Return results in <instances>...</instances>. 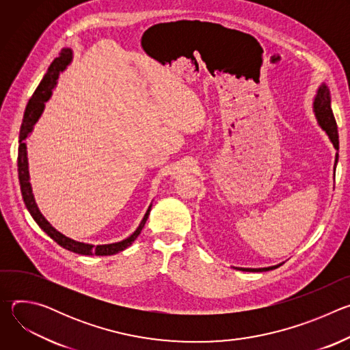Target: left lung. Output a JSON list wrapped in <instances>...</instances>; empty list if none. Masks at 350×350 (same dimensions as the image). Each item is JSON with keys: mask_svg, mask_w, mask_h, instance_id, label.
<instances>
[{"mask_svg": "<svg viewBox=\"0 0 350 350\" xmlns=\"http://www.w3.org/2000/svg\"><path fill=\"white\" fill-rule=\"evenodd\" d=\"M313 112L316 116V120L319 123V126L325 131V134L328 135L331 144L334 145V148L336 149L335 154V163H334V177H335V167L338 163V149H339V138H338V127H336V122L331 109V94H329V88L327 87L325 83H321L316 91L314 99H313ZM282 263L275 265V266H270V267H259V269H249V267H232L235 270L239 271H249V273H262V271H269V270H274L277 267H280Z\"/></svg>", "mask_w": 350, "mask_h": 350, "instance_id": "obj_1", "label": "left lung"}]
</instances>
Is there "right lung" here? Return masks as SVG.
Here are the masks:
<instances>
[{
	"label": "right lung",
	"mask_w": 350,
	"mask_h": 350,
	"mask_svg": "<svg viewBox=\"0 0 350 350\" xmlns=\"http://www.w3.org/2000/svg\"><path fill=\"white\" fill-rule=\"evenodd\" d=\"M72 62V48H65L64 51L61 53V55L51 64V66L48 68V72L45 73V76L42 77L41 83L38 84L37 90L34 91L33 96L29 99V104L26 107L25 111V116H23V123L21 127V134H19V154H18V174H19V183H21V191H22V196L25 205L29 211V213L31 215V217L34 219V221L38 224V227L49 237L53 238L58 245H61L62 247L68 249L70 252L79 254V255H96V256H111L115 254H119L122 251H124L126 247H129L135 238L141 234V230L144 228L149 212H151L152 204L148 206L139 226L135 228V231L129 235L127 238L119 241V242H113V243H104V245H92V243H87V242H80L76 239H72L66 235H64L62 232H59L57 228L53 227V224L49 223L42 213L40 212L36 199L33 195V189H31V184H30V174H29V161H27V146L25 139L30 135V133L34 129V124L38 122L41 113L44 112L45 108V103L48 101L49 98L53 95V90L57 87L58 84V79L61 72H64L68 65H70Z\"/></svg>",
	"instance_id": "right-lung-1"
}]
</instances>
